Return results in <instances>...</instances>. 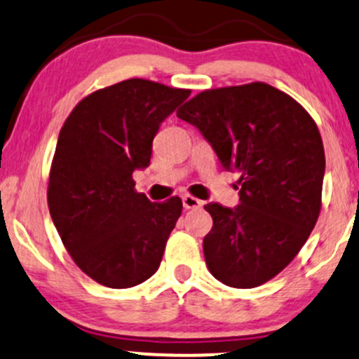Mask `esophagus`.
Listing matches in <instances>:
<instances>
[{"mask_svg": "<svg viewBox=\"0 0 359 359\" xmlns=\"http://www.w3.org/2000/svg\"><path fill=\"white\" fill-rule=\"evenodd\" d=\"M182 204H184V208H186V210H198V208L203 206V201L192 198V196L187 194V196H184V198H182Z\"/></svg>", "mask_w": 359, "mask_h": 359, "instance_id": "1", "label": "esophagus"}]
</instances>
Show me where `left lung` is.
<instances>
[{"label": "left lung", "instance_id": "left-lung-1", "mask_svg": "<svg viewBox=\"0 0 359 359\" xmlns=\"http://www.w3.org/2000/svg\"><path fill=\"white\" fill-rule=\"evenodd\" d=\"M199 129L224 170L240 173L238 206L210 203L203 250L210 273L255 288L300 252L320 212L325 155L305 109L266 83L206 90L177 110Z\"/></svg>", "mask_w": 359, "mask_h": 359}]
</instances>
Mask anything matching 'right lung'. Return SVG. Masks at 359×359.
<instances>
[{
  "mask_svg": "<svg viewBox=\"0 0 359 359\" xmlns=\"http://www.w3.org/2000/svg\"><path fill=\"white\" fill-rule=\"evenodd\" d=\"M189 95L133 78L83 98L61 128L49 212L73 261L100 285L131 288L160 267L182 201L151 203L133 172L148 167L161 122Z\"/></svg>",
  "mask_w": 359,
  "mask_h": 359,
  "instance_id": "1",
  "label": "right lung"
}]
</instances>
